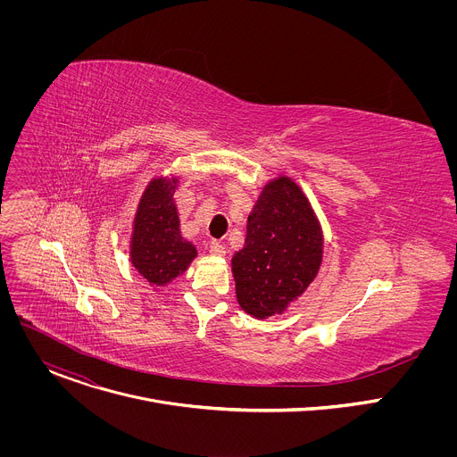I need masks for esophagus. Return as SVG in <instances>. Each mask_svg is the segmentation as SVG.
<instances>
[{
    "mask_svg": "<svg viewBox=\"0 0 457 457\" xmlns=\"http://www.w3.org/2000/svg\"><path fill=\"white\" fill-rule=\"evenodd\" d=\"M210 253L215 254V256H224V254H226V247H224L220 242L213 240V242L210 244Z\"/></svg>",
    "mask_w": 457,
    "mask_h": 457,
    "instance_id": "obj_1",
    "label": "esophagus"
}]
</instances>
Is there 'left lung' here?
<instances>
[{"label":"left lung","mask_w":457,"mask_h":457,"mask_svg":"<svg viewBox=\"0 0 457 457\" xmlns=\"http://www.w3.org/2000/svg\"><path fill=\"white\" fill-rule=\"evenodd\" d=\"M321 247L320 224L296 182L278 177L266 184L231 260L240 307L254 318L284 312L314 280Z\"/></svg>","instance_id":"obj_1"}]
</instances>
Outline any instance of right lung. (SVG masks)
Instances as JSON below:
<instances>
[{"instance_id": "obj_1", "label": "right lung", "mask_w": 457, "mask_h": 457, "mask_svg": "<svg viewBox=\"0 0 457 457\" xmlns=\"http://www.w3.org/2000/svg\"><path fill=\"white\" fill-rule=\"evenodd\" d=\"M177 177L152 179L134 220L129 258L134 268L152 284L166 286L187 270L197 249L180 235L173 193Z\"/></svg>"}]
</instances>
